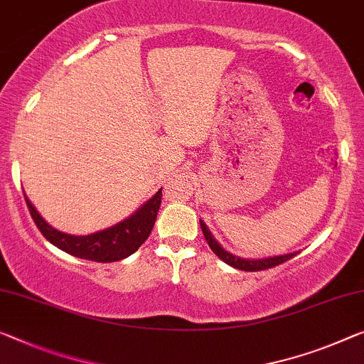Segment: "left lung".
<instances>
[{"label":"left lung","mask_w":364,"mask_h":364,"mask_svg":"<svg viewBox=\"0 0 364 364\" xmlns=\"http://www.w3.org/2000/svg\"><path fill=\"white\" fill-rule=\"evenodd\" d=\"M201 231H203V236L206 239V242L211 247V250L220 257L223 262H226L228 265H231L237 270H244V272H262V270H268V268H273L277 265H282L284 262H288L289 259H293L296 254H288V255H279V257H270V259H262V260H247V259H240V257H236L232 254H229L228 250L221 247L220 244L216 242L215 237L211 236L210 229L206 228L203 221H200Z\"/></svg>","instance_id":"1"}]
</instances>
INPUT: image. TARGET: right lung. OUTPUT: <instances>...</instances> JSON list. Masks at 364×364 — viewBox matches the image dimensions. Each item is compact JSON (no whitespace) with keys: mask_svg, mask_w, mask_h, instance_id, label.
Masks as SVG:
<instances>
[{"mask_svg":"<svg viewBox=\"0 0 364 364\" xmlns=\"http://www.w3.org/2000/svg\"><path fill=\"white\" fill-rule=\"evenodd\" d=\"M161 197H163V190L156 192L154 197L146 201L135 215L127 218L119 225L104 229V231L89 234V236H71V234L60 232L50 226L37 213V210L33 208L24 195L33 223H36L38 231L43 234V237L48 242L65 250L66 254L77 257V259L99 262V264L119 262L136 252L139 245L148 239L151 229L154 226L156 216H158V210L161 206Z\"/></svg>","mask_w":364,"mask_h":364,"instance_id":"obj_1","label":"right lung"}]
</instances>
